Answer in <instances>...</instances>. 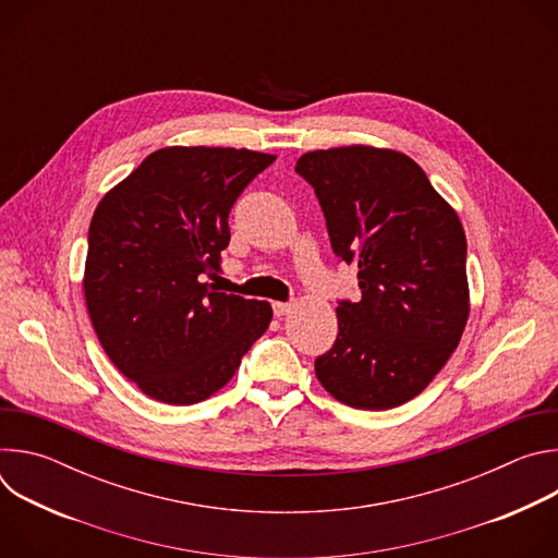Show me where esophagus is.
<instances>
[{"instance_id":"obj_1","label":"esophagus","mask_w":558,"mask_h":558,"mask_svg":"<svg viewBox=\"0 0 558 558\" xmlns=\"http://www.w3.org/2000/svg\"><path fill=\"white\" fill-rule=\"evenodd\" d=\"M271 306H274V313L278 317H282V315H287L291 311V302H271Z\"/></svg>"}]
</instances>
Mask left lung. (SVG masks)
I'll return each instance as SVG.
<instances>
[{"label": "left lung", "instance_id": "1", "mask_svg": "<svg viewBox=\"0 0 558 558\" xmlns=\"http://www.w3.org/2000/svg\"><path fill=\"white\" fill-rule=\"evenodd\" d=\"M295 172L315 190L333 254L357 265V302L340 300L338 338L315 357L347 407L388 411L417 397L468 323L465 233L407 154L368 145L315 149Z\"/></svg>", "mask_w": 558, "mask_h": 558}]
</instances>
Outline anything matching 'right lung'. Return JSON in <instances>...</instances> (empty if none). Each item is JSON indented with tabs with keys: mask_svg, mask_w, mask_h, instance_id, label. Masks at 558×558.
I'll return each mask as SVG.
<instances>
[{
	"mask_svg": "<svg viewBox=\"0 0 558 558\" xmlns=\"http://www.w3.org/2000/svg\"><path fill=\"white\" fill-rule=\"evenodd\" d=\"M274 161L233 147L156 149L97 205L88 313L108 357L151 400H207L267 331L269 302L205 280L220 269L233 203Z\"/></svg>",
	"mask_w": 558,
	"mask_h": 558,
	"instance_id": "add662e5",
	"label": "right lung"
}]
</instances>
